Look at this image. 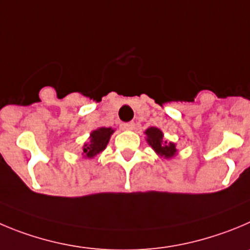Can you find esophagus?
<instances>
[{
    "label": "esophagus",
    "instance_id": "34e87169",
    "mask_svg": "<svg viewBox=\"0 0 250 250\" xmlns=\"http://www.w3.org/2000/svg\"><path fill=\"white\" fill-rule=\"evenodd\" d=\"M134 127H136V123L134 122L123 123V125H122L123 129H125V130H132V129H134Z\"/></svg>",
    "mask_w": 250,
    "mask_h": 250
}]
</instances>
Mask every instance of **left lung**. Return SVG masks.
<instances>
[{"mask_svg":"<svg viewBox=\"0 0 250 250\" xmlns=\"http://www.w3.org/2000/svg\"><path fill=\"white\" fill-rule=\"evenodd\" d=\"M146 142H148L149 146L154 149V151L160 155V157H164L167 159L175 157L178 150H176V146L175 143L171 142L164 141V134H163L162 130L159 128L150 127L146 130Z\"/></svg>","mask_w":250,"mask_h":250,"instance_id":"obj_1","label":"left lung"}]
</instances>
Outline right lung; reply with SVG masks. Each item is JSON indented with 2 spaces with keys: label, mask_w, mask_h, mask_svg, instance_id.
I'll use <instances>...</instances> for the list:
<instances>
[{
  "label": "right lung",
  "mask_w": 250,
  "mask_h": 250,
  "mask_svg": "<svg viewBox=\"0 0 250 250\" xmlns=\"http://www.w3.org/2000/svg\"><path fill=\"white\" fill-rule=\"evenodd\" d=\"M113 132L114 130L112 128L106 127H101L92 130L90 134V142L86 143L83 148V157L91 159V158L96 157L97 154H100L101 151H104Z\"/></svg>",
  "instance_id": "add662e5"
}]
</instances>
